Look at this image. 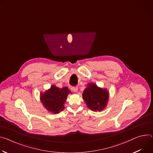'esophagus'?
I'll return each instance as SVG.
<instances>
[{"label":"esophagus","mask_w":153,"mask_h":153,"mask_svg":"<svg viewBox=\"0 0 153 153\" xmlns=\"http://www.w3.org/2000/svg\"><path fill=\"white\" fill-rule=\"evenodd\" d=\"M72 89H73V90L74 92H77V90H78V87H77V86H75V87H73L72 88Z\"/></svg>","instance_id":"1"}]
</instances>
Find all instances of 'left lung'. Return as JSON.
I'll use <instances>...</instances> for the list:
<instances>
[{
    "label": "left lung",
    "instance_id": "left-lung-1",
    "mask_svg": "<svg viewBox=\"0 0 153 153\" xmlns=\"http://www.w3.org/2000/svg\"><path fill=\"white\" fill-rule=\"evenodd\" d=\"M82 94V98L87 107L93 111H101L106 106L108 99V93L106 90L100 88L96 84H88Z\"/></svg>",
    "mask_w": 153,
    "mask_h": 153
}]
</instances>
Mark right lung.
<instances>
[{"label": "right lung", "mask_w": 153, "mask_h": 153, "mask_svg": "<svg viewBox=\"0 0 153 153\" xmlns=\"http://www.w3.org/2000/svg\"><path fill=\"white\" fill-rule=\"evenodd\" d=\"M71 91L67 87L60 88L52 85L49 90L41 96V101L45 108L54 114H58L63 110V105L68 93Z\"/></svg>", "instance_id": "obj_1"}]
</instances>
